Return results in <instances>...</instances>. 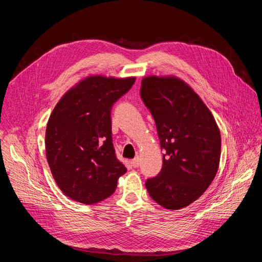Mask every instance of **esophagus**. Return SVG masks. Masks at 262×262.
Returning a JSON list of instances; mask_svg holds the SVG:
<instances>
[{
    "label": "esophagus",
    "mask_w": 262,
    "mask_h": 262,
    "mask_svg": "<svg viewBox=\"0 0 262 262\" xmlns=\"http://www.w3.org/2000/svg\"><path fill=\"white\" fill-rule=\"evenodd\" d=\"M131 164H132V166H133L134 168L139 167L140 164H141V158H140L139 156H137L136 158H134V160H132V161H131Z\"/></svg>",
    "instance_id": "esophagus-1"
}]
</instances>
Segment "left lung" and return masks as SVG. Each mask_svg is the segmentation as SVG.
<instances>
[{
  "instance_id": "left-lung-1",
  "label": "left lung",
  "mask_w": 262,
  "mask_h": 262,
  "mask_svg": "<svg viewBox=\"0 0 262 262\" xmlns=\"http://www.w3.org/2000/svg\"><path fill=\"white\" fill-rule=\"evenodd\" d=\"M140 95L165 152L160 173L148 178L145 187L163 208H185L203 194L216 175L219 126L201 98L177 77H144Z\"/></svg>"
}]
</instances>
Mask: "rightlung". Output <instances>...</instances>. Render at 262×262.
Returning a JSON list of instances; mask_svg holds the SVG:
<instances>
[{"mask_svg":"<svg viewBox=\"0 0 262 262\" xmlns=\"http://www.w3.org/2000/svg\"><path fill=\"white\" fill-rule=\"evenodd\" d=\"M136 77L90 76L54 107L46 129V154L62 192L94 204L112 195L126 168L113 144L112 109Z\"/></svg>","mask_w":262,"mask_h":262,"instance_id":"obj_1","label":"right lung"}]
</instances>
